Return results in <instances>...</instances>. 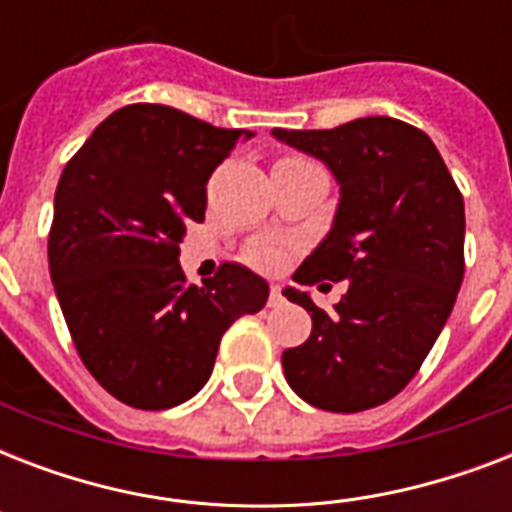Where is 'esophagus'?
<instances>
[{"instance_id":"obj_1","label":"esophagus","mask_w":512,"mask_h":512,"mask_svg":"<svg viewBox=\"0 0 512 512\" xmlns=\"http://www.w3.org/2000/svg\"><path fill=\"white\" fill-rule=\"evenodd\" d=\"M279 305H284V295H281L279 284H273L271 297H268V308H279Z\"/></svg>"}]
</instances>
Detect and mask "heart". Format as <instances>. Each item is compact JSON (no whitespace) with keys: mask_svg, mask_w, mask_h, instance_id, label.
<instances>
[{"mask_svg":"<svg viewBox=\"0 0 512 512\" xmlns=\"http://www.w3.org/2000/svg\"><path fill=\"white\" fill-rule=\"evenodd\" d=\"M249 260L257 268H265V271H273V268H281L284 260H287V247L279 244V241H257L255 247L249 249Z\"/></svg>","mask_w":512,"mask_h":512,"instance_id":"obj_1","label":"heart"}]
</instances>
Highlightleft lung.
I'll return each instance as SVG.
<instances>
[{
	"mask_svg": "<svg viewBox=\"0 0 512 512\" xmlns=\"http://www.w3.org/2000/svg\"><path fill=\"white\" fill-rule=\"evenodd\" d=\"M273 138L327 164L340 185L332 228L292 281H348L332 313L284 289L313 321L311 337L284 350V377L311 406L364 412L406 388L452 313L465 276V201L433 140L390 116Z\"/></svg>",
	"mask_w": 512,
	"mask_h": 512,
	"instance_id": "1",
	"label": "left lung"
}]
</instances>
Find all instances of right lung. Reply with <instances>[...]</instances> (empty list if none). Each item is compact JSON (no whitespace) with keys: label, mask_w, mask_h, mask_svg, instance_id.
<instances>
[{"label":"right lung","mask_w":512,"mask_h":512,"mask_svg":"<svg viewBox=\"0 0 512 512\" xmlns=\"http://www.w3.org/2000/svg\"><path fill=\"white\" fill-rule=\"evenodd\" d=\"M252 135L135 103L60 175L52 284L84 366L122 404L156 412L196 396L225 329L268 300V281L244 265L193 287L177 260L185 225L204 220L209 175Z\"/></svg>","instance_id":"right-lung-1"}]
</instances>
